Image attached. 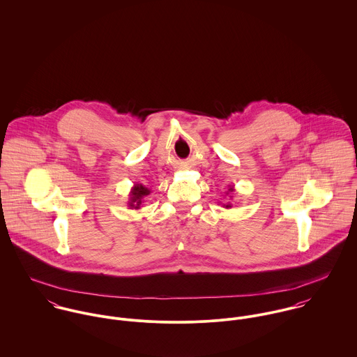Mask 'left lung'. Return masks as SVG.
Returning a JSON list of instances; mask_svg holds the SVG:
<instances>
[{
	"instance_id": "left-lung-1",
	"label": "left lung",
	"mask_w": 357,
	"mask_h": 357,
	"mask_svg": "<svg viewBox=\"0 0 357 357\" xmlns=\"http://www.w3.org/2000/svg\"><path fill=\"white\" fill-rule=\"evenodd\" d=\"M234 191H235V188H234V187H231V185H229V188H228V191H227V192H225V197H227V195H229V198H231V199H232V192H234ZM222 206H224V207H225V208H229V207H232V204H229V202H227V204H222Z\"/></svg>"
}]
</instances>
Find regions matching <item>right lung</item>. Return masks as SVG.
Segmentation results:
<instances>
[{
	"mask_svg": "<svg viewBox=\"0 0 357 357\" xmlns=\"http://www.w3.org/2000/svg\"><path fill=\"white\" fill-rule=\"evenodd\" d=\"M151 194V190L147 188L143 184H135L130 190L129 194V199H128V206L129 208H135L139 210L142 207V204L144 202V198L149 197Z\"/></svg>",
	"mask_w": 357,
	"mask_h": 357,
	"instance_id": "1",
	"label": "right lung"
}]
</instances>
